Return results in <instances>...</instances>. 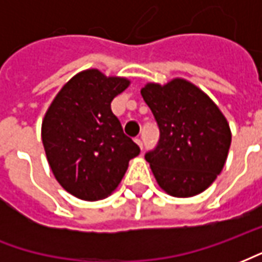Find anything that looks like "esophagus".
<instances>
[{
	"label": "esophagus",
	"instance_id": "esophagus-1",
	"mask_svg": "<svg viewBox=\"0 0 262 262\" xmlns=\"http://www.w3.org/2000/svg\"><path fill=\"white\" fill-rule=\"evenodd\" d=\"M135 142L137 143V146H139V147L142 148L143 150V142H142V139H140V137H136V139H135Z\"/></svg>",
	"mask_w": 262,
	"mask_h": 262
}]
</instances>
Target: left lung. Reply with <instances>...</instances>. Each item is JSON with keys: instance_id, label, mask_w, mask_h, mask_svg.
<instances>
[{"instance_id": "left-lung-1", "label": "left lung", "mask_w": 262, "mask_h": 262, "mask_svg": "<svg viewBox=\"0 0 262 262\" xmlns=\"http://www.w3.org/2000/svg\"><path fill=\"white\" fill-rule=\"evenodd\" d=\"M142 97L160 129L159 144L146 153L156 180L171 196L203 192L225 167L231 132L217 105L192 82H148Z\"/></svg>"}]
</instances>
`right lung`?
I'll use <instances>...</instances> for the list:
<instances>
[{
	"mask_svg": "<svg viewBox=\"0 0 262 262\" xmlns=\"http://www.w3.org/2000/svg\"><path fill=\"white\" fill-rule=\"evenodd\" d=\"M123 77L84 70L64 84L42 122L49 165L67 192L99 201L114 192L127 165L140 153L123 133L111 102L129 86Z\"/></svg>",
	"mask_w": 262,
	"mask_h": 262,
	"instance_id": "right-lung-1",
	"label": "right lung"
}]
</instances>
